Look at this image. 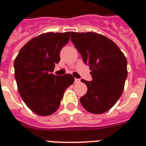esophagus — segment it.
I'll list each match as a JSON object with an SVG mask.
<instances>
[{
	"mask_svg": "<svg viewBox=\"0 0 146 146\" xmlns=\"http://www.w3.org/2000/svg\"><path fill=\"white\" fill-rule=\"evenodd\" d=\"M81 82V80L80 79H78V78H75L74 79V83L75 84H78Z\"/></svg>",
	"mask_w": 146,
	"mask_h": 146,
	"instance_id": "obj_1",
	"label": "esophagus"
}]
</instances>
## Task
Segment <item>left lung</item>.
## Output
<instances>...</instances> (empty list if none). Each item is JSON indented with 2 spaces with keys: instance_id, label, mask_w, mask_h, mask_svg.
<instances>
[{
  "instance_id": "left-lung-1",
  "label": "left lung",
  "mask_w": 146,
  "mask_h": 146,
  "mask_svg": "<svg viewBox=\"0 0 146 146\" xmlns=\"http://www.w3.org/2000/svg\"><path fill=\"white\" fill-rule=\"evenodd\" d=\"M71 40L91 70L92 81L81 79L88 87L80 98L81 105L91 113H104L123 91L128 73L126 57L111 39L96 33L72 32Z\"/></svg>"
}]
</instances>
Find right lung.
Instances as JSON below:
<instances>
[{
    "label": "right lung",
    "mask_w": 146,
    "mask_h": 146,
    "mask_svg": "<svg viewBox=\"0 0 146 146\" xmlns=\"http://www.w3.org/2000/svg\"><path fill=\"white\" fill-rule=\"evenodd\" d=\"M71 32L46 33L27 42L14 60L18 91L26 105L39 116H49L60 106L65 90L74 83L72 74H52Z\"/></svg>",
    "instance_id": "add662e5"
}]
</instances>
